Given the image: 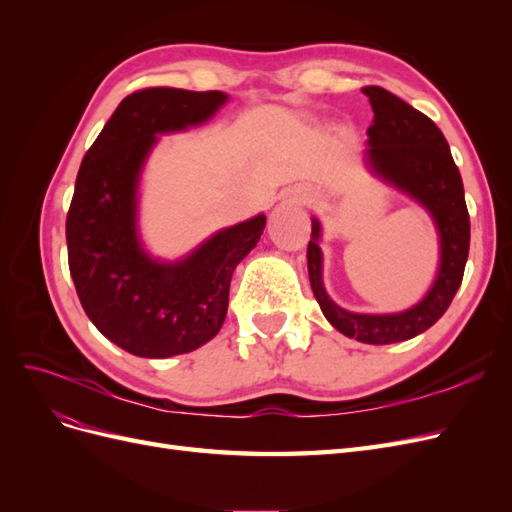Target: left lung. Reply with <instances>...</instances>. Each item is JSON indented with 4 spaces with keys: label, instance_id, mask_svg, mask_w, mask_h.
I'll return each mask as SVG.
<instances>
[{
    "label": "left lung",
    "instance_id": "1",
    "mask_svg": "<svg viewBox=\"0 0 512 512\" xmlns=\"http://www.w3.org/2000/svg\"><path fill=\"white\" fill-rule=\"evenodd\" d=\"M363 94L376 115L367 130L365 162L374 177L425 209L438 235V271L427 292L408 309L391 314L350 312L324 288L318 218H312L307 271L324 318L356 342L382 346L421 335L451 305L468 262L470 215L459 168L436 123L382 87H365Z\"/></svg>",
    "mask_w": 512,
    "mask_h": 512
}]
</instances>
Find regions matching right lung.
<instances>
[{
	"mask_svg": "<svg viewBox=\"0 0 512 512\" xmlns=\"http://www.w3.org/2000/svg\"><path fill=\"white\" fill-rule=\"evenodd\" d=\"M224 91L151 87L123 98L85 153L66 220L68 265L87 318L143 359L192 352L220 333L232 271L267 215L220 228L185 256H153L141 237V179L160 136L211 121Z\"/></svg>",
	"mask_w": 512,
	"mask_h": 512,
	"instance_id": "add662e5",
	"label": "right lung"
}]
</instances>
